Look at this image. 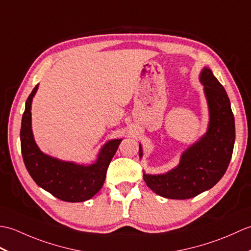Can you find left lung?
Here are the masks:
<instances>
[{"label": "left lung", "instance_id": "1", "mask_svg": "<svg viewBox=\"0 0 251 251\" xmlns=\"http://www.w3.org/2000/svg\"><path fill=\"white\" fill-rule=\"evenodd\" d=\"M208 105L207 130L181 153L177 166L165 174L143 172L154 193L170 200L192 199L211 189L226 174L235 142V121L225 87L208 67L199 75ZM143 156L139 143V157Z\"/></svg>", "mask_w": 251, "mask_h": 251}]
</instances>
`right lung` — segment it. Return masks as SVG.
<instances>
[{
  "label": "right lung",
  "instance_id": "add662e5",
  "mask_svg": "<svg viewBox=\"0 0 251 251\" xmlns=\"http://www.w3.org/2000/svg\"><path fill=\"white\" fill-rule=\"evenodd\" d=\"M37 89L39 84L25 101L21 120L20 142L25 168L40 188L57 199L70 202L88 201L102 188L109 164L123 139L106 141L92 164L62 161L44 153L36 145L32 131L31 108Z\"/></svg>",
  "mask_w": 251,
  "mask_h": 251
}]
</instances>
